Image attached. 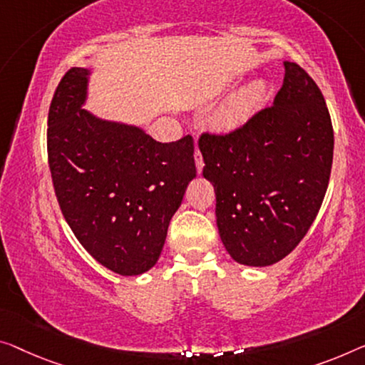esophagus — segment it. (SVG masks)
Segmentation results:
<instances>
[{
    "label": "esophagus",
    "instance_id": "1",
    "mask_svg": "<svg viewBox=\"0 0 365 365\" xmlns=\"http://www.w3.org/2000/svg\"><path fill=\"white\" fill-rule=\"evenodd\" d=\"M195 162H197L198 173H201V170H203V157H201L200 149H195Z\"/></svg>",
    "mask_w": 365,
    "mask_h": 365
}]
</instances>
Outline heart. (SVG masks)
Wrapping results in <instances>:
<instances>
[{
    "label": "heart",
    "mask_w": 365,
    "mask_h": 365,
    "mask_svg": "<svg viewBox=\"0 0 365 365\" xmlns=\"http://www.w3.org/2000/svg\"><path fill=\"white\" fill-rule=\"evenodd\" d=\"M265 95H267V85L264 81H254L227 103L217 118V124L222 129H235L241 126L265 100Z\"/></svg>",
    "instance_id": "heart-1"
}]
</instances>
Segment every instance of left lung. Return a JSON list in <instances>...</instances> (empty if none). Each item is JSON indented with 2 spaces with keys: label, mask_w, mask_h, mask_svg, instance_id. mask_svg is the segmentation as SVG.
I'll return each mask as SVG.
<instances>
[{
  "label": "left lung",
  "mask_w": 365,
  "mask_h": 365,
  "mask_svg": "<svg viewBox=\"0 0 365 365\" xmlns=\"http://www.w3.org/2000/svg\"><path fill=\"white\" fill-rule=\"evenodd\" d=\"M284 65L274 105L230 133L198 139L221 241L236 262L252 267L279 262L300 244L333 165L334 133L322 90L300 65Z\"/></svg>",
  "instance_id": "left-lung-1"
}]
</instances>
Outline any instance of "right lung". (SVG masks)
<instances>
[{
  "mask_svg": "<svg viewBox=\"0 0 365 365\" xmlns=\"http://www.w3.org/2000/svg\"><path fill=\"white\" fill-rule=\"evenodd\" d=\"M86 75L70 68L48 108L53 190L81 246L106 269L139 275L155 265L168 222L197 175L193 138L157 143L143 129L81 110Z\"/></svg>",
  "mask_w": 365,
  "mask_h": 365,
  "instance_id": "1",
  "label": "right lung"
}]
</instances>
